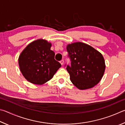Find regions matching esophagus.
I'll list each match as a JSON object with an SVG mask.
<instances>
[{
  "instance_id": "34e87169",
  "label": "esophagus",
  "mask_w": 125,
  "mask_h": 125,
  "mask_svg": "<svg viewBox=\"0 0 125 125\" xmlns=\"http://www.w3.org/2000/svg\"><path fill=\"white\" fill-rule=\"evenodd\" d=\"M64 60H61L60 61V64H61V65H63V64H64Z\"/></svg>"
}]
</instances>
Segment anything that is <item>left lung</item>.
<instances>
[{
  "instance_id": "8db88e82",
  "label": "left lung",
  "mask_w": 125,
  "mask_h": 125,
  "mask_svg": "<svg viewBox=\"0 0 125 125\" xmlns=\"http://www.w3.org/2000/svg\"><path fill=\"white\" fill-rule=\"evenodd\" d=\"M71 66L66 70L73 85L81 90L92 88L104 75L105 63L103 56L91 45L82 42L69 44L66 47Z\"/></svg>"
}]
</instances>
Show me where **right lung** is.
Listing matches in <instances>:
<instances>
[{
    "label": "right lung",
    "mask_w": 125,
    "mask_h": 125,
    "mask_svg": "<svg viewBox=\"0 0 125 125\" xmlns=\"http://www.w3.org/2000/svg\"><path fill=\"white\" fill-rule=\"evenodd\" d=\"M51 47V43L38 39L30 43L20 54V70L28 82L38 85L45 83L61 66L55 60V52L50 50Z\"/></svg>",
    "instance_id": "1"
}]
</instances>
